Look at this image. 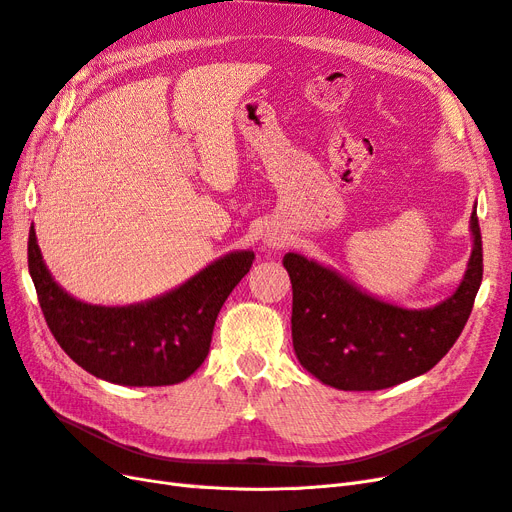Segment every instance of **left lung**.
Listing matches in <instances>:
<instances>
[{
  "label": "left lung",
  "mask_w": 512,
  "mask_h": 512,
  "mask_svg": "<svg viewBox=\"0 0 512 512\" xmlns=\"http://www.w3.org/2000/svg\"><path fill=\"white\" fill-rule=\"evenodd\" d=\"M455 294L429 309H404L361 292L335 271L286 254L292 282V346L301 365L342 391H380L429 371L453 348L483 280V239Z\"/></svg>",
  "instance_id": "1"
}]
</instances>
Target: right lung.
<instances>
[{
  "label": "right lung",
  "instance_id": "1",
  "mask_svg": "<svg viewBox=\"0 0 512 512\" xmlns=\"http://www.w3.org/2000/svg\"><path fill=\"white\" fill-rule=\"evenodd\" d=\"M254 252H232L177 290L141 305H87L61 290L44 267L34 226L27 265L46 324L70 359L91 376L123 386H162L203 365L228 294L252 269Z\"/></svg>",
  "mask_w": 512,
  "mask_h": 512
}]
</instances>
